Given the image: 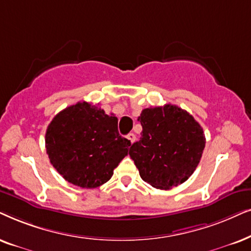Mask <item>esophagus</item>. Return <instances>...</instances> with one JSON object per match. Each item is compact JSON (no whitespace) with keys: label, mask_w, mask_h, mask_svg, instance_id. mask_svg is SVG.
<instances>
[{"label":"esophagus","mask_w":251,"mask_h":251,"mask_svg":"<svg viewBox=\"0 0 251 251\" xmlns=\"http://www.w3.org/2000/svg\"><path fill=\"white\" fill-rule=\"evenodd\" d=\"M126 138L128 139V141L131 142V143H133L135 141V135L133 134V133H129V134H127V136H126Z\"/></svg>","instance_id":"34e87169"}]
</instances>
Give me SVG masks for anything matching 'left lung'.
<instances>
[{"label": "left lung", "instance_id": "obj_1", "mask_svg": "<svg viewBox=\"0 0 251 251\" xmlns=\"http://www.w3.org/2000/svg\"><path fill=\"white\" fill-rule=\"evenodd\" d=\"M142 132L129 148L143 181L171 189L193 175L201 160L205 136L186 110L172 104L143 109L138 118Z\"/></svg>", "mask_w": 251, "mask_h": 251}]
</instances>
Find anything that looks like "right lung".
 Listing matches in <instances>:
<instances>
[{
    "label": "right lung",
    "mask_w": 251,
    "mask_h": 251,
    "mask_svg": "<svg viewBox=\"0 0 251 251\" xmlns=\"http://www.w3.org/2000/svg\"><path fill=\"white\" fill-rule=\"evenodd\" d=\"M129 146L119 135L117 117L85 101L57 113L46 132L50 163L66 181L81 188L109 181Z\"/></svg>",
    "instance_id": "right-lung-1"
}]
</instances>
